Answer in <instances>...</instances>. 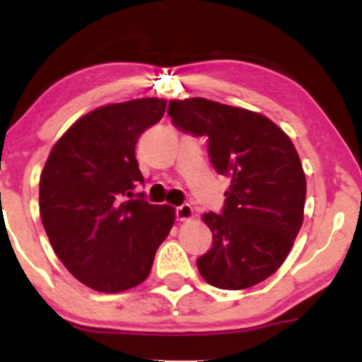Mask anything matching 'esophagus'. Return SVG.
<instances>
[{
    "label": "esophagus",
    "mask_w": 362,
    "mask_h": 362,
    "mask_svg": "<svg viewBox=\"0 0 362 362\" xmlns=\"http://www.w3.org/2000/svg\"><path fill=\"white\" fill-rule=\"evenodd\" d=\"M175 216H177L178 221H189V219L194 216L192 206H190V204H182V206H178L177 209H175Z\"/></svg>",
    "instance_id": "obj_1"
}]
</instances>
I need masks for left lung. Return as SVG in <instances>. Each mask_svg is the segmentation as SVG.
Masks as SVG:
<instances>
[{"label": "left lung", "mask_w": 362, "mask_h": 362, "mask_svg": "<svg viewBox=\"0 0 362 362\" xmlns=\"http://www.w3.org/2000/svg\"><path fill=\"white\" fill-rule=\"evenodd\" d=\"M182 132L206 136L211 163L231 180L221 214L202 216L213 247L197 259L206 282L247 289L271 277L300 233L306 178L289 136L257 112L206 98L170 100Z\"/></svg>", "instance_id": "8db88e82"}]
</instances>
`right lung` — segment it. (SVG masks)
Segmentation results:
<instances>
[{
    "label": "right lung",
    "instance_id": "obj_1",
    "mask_svg": "<svg viewBox=\"0 0 362 362\" xmlns=\"http://www.w3.org/2000/svg\"><path fill=\"white\" fill-rule=\"evenodd\" d=\"M167 100L112 103L78 119L54 144L40 175L45 233L64 267L88 288L120 293L149 276L175 211L134 195L143 184L134 149Z\"/></svg>",
    "mask_w": 362,
    "mask_h": 362
}]
</instances>
